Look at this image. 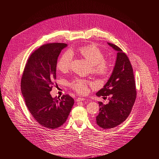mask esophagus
Listing matches in <instances>:
<instances>
[{"instance_id":"obj_1","label":"esophagus","mask_w":159,"mask_h":159,"mask_svg":"<svg viewBox=\"0 0 159 159\" xmlns=\"http://www.w3.org/2000/svg\"><path fill=\"white\" fill-rule=\"evenodd\" d=\"M85 98H82V97H78L77 99H76V101L77 102H80V101H83V100H85Z\"/></svg>"}]
</instances>
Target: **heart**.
<instances>
[{"label":"heart","mask_w":159,"mask_h":159,"mask_svg":"<svg viewBox=\"0 0 159 159\" xmlns=\"http://www.w3.org/2000/svg\"><path fill=\"white\" fill-rule=\"evenodd\" d=\"M80 54L92 66V72L101 76L107 75L110 71L109 64L104 61V55L100 48L95 45H89L80 47ZM72 62V54L69 52L64 53L57 63V68L62 72L67 71ZM90 82L81 79H75L70 82L72 89L80 93H85L88 90Z\"/></svg>","instance_id":"obj_1"}]
</instances>
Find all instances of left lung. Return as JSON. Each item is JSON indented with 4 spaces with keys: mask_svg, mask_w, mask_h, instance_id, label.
<instances>
[{
    "mask_svg": "<svg viewBox=\"0 0 159 159\" xmlns=\"http://www.w3.org/2000/svg\"><path fill=\"white\" fill-rule=\"evenodd\" d=\"M117 52L112 73L96 95L109 97V103L98 102L99 114L97 124L104 129H112L124 122L130 115L136 98L135 83L132 67L124 52L117 45L107 42Z\"/></svg>",
    "mask_w": 159,
    "mask_h": 159,
    "instance_id": "obj_1",
    "label": "left lung"
}]
</instances>
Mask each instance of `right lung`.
I'll use <instances>...</instances> for the list:
<instances>
[{
  "instance_id": "add662e5",
  "label": "right lung",
  "mask_w": 159,
  "mask_h": 159,
  "mask_svg": "<svg viewBox=\"0 0 159 159\" xmlns=\"http://www.w3.org/2000/svg\"><path fill=\"white\" fill-rule=\"evenodd\" d=\"M66 47L63 43L40 47L29 57L21 79V92L29 112L40 125L48 129L62 125L74 103L69 95L53 98L50 93L56 79L58 57Z\"/></svg>"
}]
</instances>
